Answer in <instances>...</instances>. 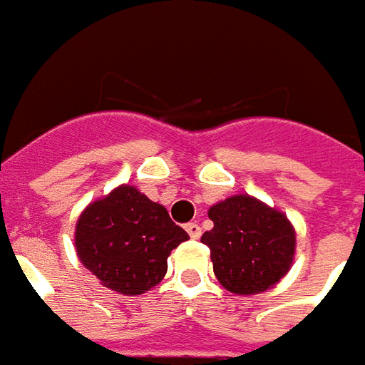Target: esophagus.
Segmentation results:
<instances>
[{"label":"esophagus","instance_id":"obj_1","mask_svg":"<svg viewBox=\"0 0 365 365\" xmlns=\"http://www.w3.org/2000/svg\"><path fill=\"white\" fill-rule=\"evenodd\" d=\"M185 230H187V235H190L191 238L201 237V227H199L197 222H187V225H185Z\"/></svg>","mask_w":365,"mask_h":365}]
</instances>
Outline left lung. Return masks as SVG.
Wrapping results in <instances>:
<instances>
[{
    "label": "left lung",
    "instance_id": "1",
    "mask_svg": "<svg viewBox=\"0 0 365 365\" xmlns=\"http://www.w3.org/2000/svg\"><path fill=\"white\" fill-rule=\"evenodd\" d=\"M213 229L201 242L209 246L213 272L222 287L254 295L274 287L295 256V229L289 219L250 195H232L209 209Z\"/></svg>",
    "mask_w": 365,
    "mask_h": 365
}]
</instances>
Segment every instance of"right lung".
<instances>
[{
  "instance_id": "1",
  "label": "right lung",
  "mask_w": 365,
  "mask_h": 365,
  "mask_svg": "<svg viewBox=\"0 0 365 365\" xmlns=\"http://www.w3.org/2000/svg\"><path fill=\"white\" fill-rule=\"evenodd\" d=\"M187 238L166 207L133 185H119L83 209L74 240L80 262L101 285L140 295L162 282L168 256Z\"/></svg>"
}]
</instances>
